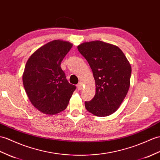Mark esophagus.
<instances>
[{
  "label": "esophagus",
  "mask_w": 160,
  "mask_h": 160,
  "mask_svg": "<svg viewBox=\"0 0 160 160\" xmlns=\"http://www.w3.org/2000/svg\"><path fill=\"white\" fill-rule=\"evenodd\" d=\"M77 88H78V89L79 91H80L81 89L82 88V82H79L78 84Z\"/></svg>",
  "instance_id": "obj_1"
}]
</instances>
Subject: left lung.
Segmentation results:
<instances>
[{
  "mask_svg": "<svg viewBox=\"0 0 160 160\" xmlns=\"http://www.w3.org/2000/svg\"><path fill=\"white\" fill-rule=\"evenodd\" d=\"M92 69L96 91L85 108L98 117H106L119 108L127 95L132 68L123 52L117 46L94 41L78 46Z\"/></svg>",
  "mask_w": 160,
  "mask_h": 160,
  "instance_id": "obj_1",
  "label": "left lung"
}]
</instances>
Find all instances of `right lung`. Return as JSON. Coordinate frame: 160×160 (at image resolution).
Instances as JSON below:
<instances>
[{"label": "right lung", "instance_id": "obj_1", "mask_svg": "<svg viewBox=\"0 0 160 160\" xmlns=\"http://www.w3.org/2000/svg\"><path fill=\"white\" fill-rule=\"evenodd\" d=\"M72 47L68 42L52 41L36 50L26 64L22 77L26 92L32 104L44 114L64 110L76 90L61 68Z\"/></svg>", "mask_w": 160, "mask_h": 160}]
</instances>
